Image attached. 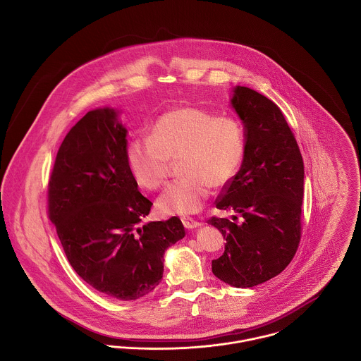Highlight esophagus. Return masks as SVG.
Returning a JSON list of instances; mask_svg holds the SVG:
<instances>
[{
  "label": "esophagus",
  "mask_w": 361,
  "mask_h": 361,
  "mask_svg": "<svg viewBox=\"0 0 361 361\" xmlns=\"http://www.w3.org/2000/svg\"><path fill=\"white\" fill-rule=\"evenodd\" d=\"M182 224H183V226H185L186 229H196V228L202 226V222L196 221V219L192 218V216H182Z\"/></svg>",
  "instance_id": "34e87169"
}]
</instances>
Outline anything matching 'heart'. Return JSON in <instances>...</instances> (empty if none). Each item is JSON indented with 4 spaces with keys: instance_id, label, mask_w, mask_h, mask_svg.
Returning <instances> with one entry per match:
<instances>
[{
    "instance_id": "heart-1",
    "label": "heart",
    "mask_w": 361,
    "mask_h": 361,
    "mask_svg": "<svg viewBox=\"0 0 361 361\" xmlns=\"http://www.w3.org/2000/svg\"><path fill=\"white\" fill-rule=\"evenodd\" d=\"M245 154V135L231 116H215L199 106L185 105L161 114L150 126V137L128 143L126 161L136 182L161 188L171 161H178L180 179L171 182L158 197L164 214H195L206 203L211 186L228 183Z\"/></svg>"
}]
</instances>
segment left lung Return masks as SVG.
Wrapping results in <instances>:
<instances>
[{"instance_id":"left-lung-1","label":"left lung","mask_w":361,"mask_h":361,"mask_svg":"<svg viewBox=\"0 0 361 361\" xmlns=\"http://www.w3.org/2000/svg\"><path fill=\"white\" fill-rule=\"evenodd\" d=\"M232 106L245 125L239 172L224 186L215 206L240 214L242 222L212 216L226 240L212 259L214 275L235 288H253L281 274L302 236L305 165L282 111L256 90L236 86Z\"/></svg>"}]
</instances>
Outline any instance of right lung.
I'll return each instance as SVG.
<instances>
[{
	"mask_svg": "<svg viewBox=\"0 0 361 361\" xmlns=\"http://www.w3.org/2000/svg\"><path fill=\"white\" fill-rule=\"evenodd\" d=\"M118 111H89L65 136L49 182V216L76 274L116 300L149 295L164 253L185 238L178 216L143 224L153 203L137 190Z\"/></svg>",
	"mask_w": 361,
	"mask_h": 361,
	"instance_id": "1",
	"label": "right lung"
}]
</instances>
